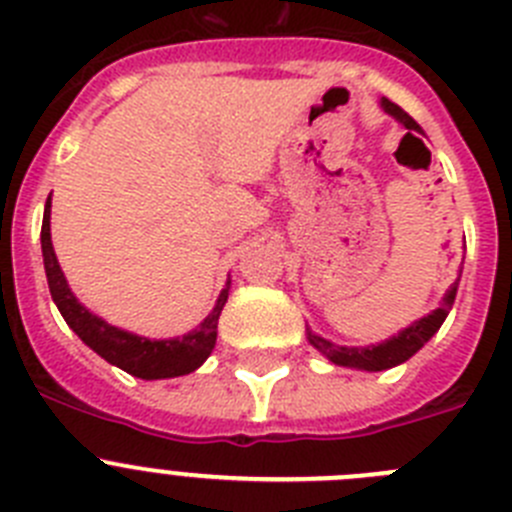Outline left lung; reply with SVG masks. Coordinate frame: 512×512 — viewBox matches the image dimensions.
Masks as SVG:
<instances>
[{
	"label": "left lung",
	"instance_id": "left-lung-1",
	"mask_svg": "<svg viewBox=\"0 0 512 512\" xmlns=\"http://www.w3.org/2000/svg\"><path fill=\"white\" fill-rule=\"evenodd\" d=\"M382 107H385V112H390L395 119H400V122L408 127V135L421 132V127L413 122L411 114L403 112L398 104H393L390 99H382ZM457 285L459 280L446 290L444 303H441L434 313H428V316H423L421 321H416V324H411L408 329H403L398 336L388 339V342L377 344V347L375 344H372V347H336V344L326 342V339L311 334V331H308V342L319 349L321 354H326L334 365L359 367V370H370V372L390 370V367L400 365V362H405L408 357H413V354H416L418 349H421L423 344H426L436 331H439V326L444 324L446 319V313H449L451 303H454V298H457Z\"/></svg>",
	"mask_w": 512,
	"mask_h": 512
}]
</instances>
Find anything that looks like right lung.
<instances>
[{
	"label": "right lung",
	"mask_w": 512,
	"mask_h": 512,
	"mask_svg": "<svg viewBox=\"0 0 512 512\" xmlns=\"http://www.w3.org/2000/svg\"><path fill=\"white\" fill-rule=\"evenodd\" d=\"M40 242H43L45 275H48V288L55 306H58L61 316L66 319V324L76 331L78 339L89 344L99 357L107 359L109 365H117L119 370L142 377V380L188 375V372L204 365V359L209 357L216 344V324H219V313H222L224 303H227V288L222 290L214 311L206 316L199 329H193L191 334L181 336V339L150 342V339H142V336H135L130 331H122L117 326L107 324V321H101L99 316L86 311L76 301L66 278H63L61 265L55 260L53 242H50V196L45 201Z\"/></svg>",
	"instance_id": "right-lung-1"
}]
</instances>
